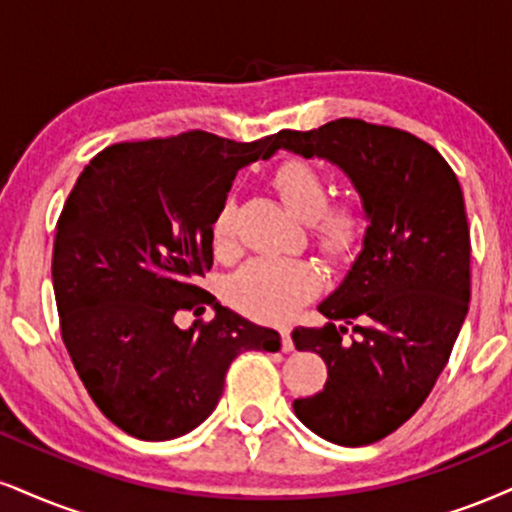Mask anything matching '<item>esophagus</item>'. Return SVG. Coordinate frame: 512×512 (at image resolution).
I'll return each mask as SVG.
<instances>
[{
  "instance_id": "34e87169",
  "label": "esophagus",
  "mask_w": 512,
  "mask_h": 512,
  "mask_svg": "<svg viewBox=\"0 0 512 512\" xmlns=\"http://www.w3.org/2000/svg\"><path fill=\"white\" fill-rule=\"evenodd\" d=\"M279 334H281V348L286 350V353H291V350H293V338H291V329H288V326H281V329H279Z\"/></svg>"
}]
</instances>
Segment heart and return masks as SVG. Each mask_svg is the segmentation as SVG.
Wrapping results in <instances>:
<instances>
[{
    "instance_id": "obj_1",
    "label": "heart",
    "mask_w": 512,
    "mask_h": 512,
    "mask_svg": "<svg viewBox=\"0 0 512 512\" xmlns=\"http://www.w3.org/2000/svg\"><path fill=\"white\" fill-rule=\"evenodd\" d=\"M272 186L300 221H307L312 238L326 260L343 262L360 252L369 231V209L357 195L329 202V181L315 164L293 157L276 166ZM217 255H229L236 245V202L226 200L212 221ZM322 286V276L303 260H252L226 283V298L240 312L279 322L291 317Z\"/></svg>"
}]
</instances>
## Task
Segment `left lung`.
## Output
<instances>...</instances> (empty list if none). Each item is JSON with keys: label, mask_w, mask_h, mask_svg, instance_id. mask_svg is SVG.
I'll use <instances>...</instances> for the list:
<instances>
[{"label": "left lung", "mask_w": 512, "mask_h": 512, "mask_svg": "<svg viewBox=\"0 0 512 512\" xmlns=\"http://www.w3.org/2000/svg\"><path fill=\"white\" fill-rule=\"evenodd\" d=\"M274 145L341 166L369 209L362 252L319 305L329 324L293 331L295 348L329 369L322 391L293 403L298 420L338 446H369L420 410L465 322L463 190L432 145L393 126L336 119L312 131L286 128Z\"/></svg>", "instance_id": "obj_1"}]
</instances>
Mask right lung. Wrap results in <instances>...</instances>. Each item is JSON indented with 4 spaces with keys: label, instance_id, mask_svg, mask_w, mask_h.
Returning a JSON list of instances; mask_svg holds the SVG:
<instances>
[{
    "label": "right lung",
    "instance_id": "right-lung-1",
    "mask_svg": "<svg viewBox=\"0 0 512 512\" xmlns=\"http://www.w3.org/2000/svg\"><path fill=\"white\" fill-rule=\"evenodd\" d=\"M276 150L207 131L131 140L90 159L66 197L52 252L61 341L109 422L143 441L193 432L217 408L231 362L281 338L197 286L233 178ZM218 315L181 330V311Z\"/></svg>",
    "mask_w": 512,
    "mask_h": 512
}]
</instances>
